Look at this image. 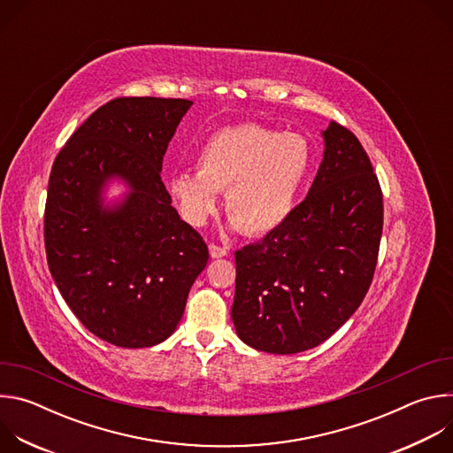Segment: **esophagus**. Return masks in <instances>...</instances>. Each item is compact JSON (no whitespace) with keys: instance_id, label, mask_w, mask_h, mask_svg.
<instances>
[{"instance_id":"34e87169","label":"esophagus","mask_w":453,"mask_h":453,"mask_svg":"<svg viewBox=\"0 0 453 453\" xmlns=\"http://www.w3.org/2000/svg\"><path fill=\"white\" fill-rule=\"evenodd\" d=\"M227 252H229V250H227L226 247L210 243V256H211V257H224V256H227Z\"/></svg>"}]
</instances>
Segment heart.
<instances>
[{
    "label": "heart",
    "instance_id": "1",
    "mask_svg": "<svg viewBox=\"0 0 453 453\" xmlns=\"http://www.w3.org/2000/svg\"><path fill=\"white\" fill-rule=\"evenodd\" d=\"M196 161L197 172L180 170L166 180L179 215L189 226H204L219 206L217 193L226 191L231 227L262 236L294 211L313 150L301 134L243 123L213 133Z\"/></svg>",
    "mask_w": 453,
    "mask_h": 453
}]
</instances>
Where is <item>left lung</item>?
Masks as SVG:
<instances>
[{"label": "left lung", "instance_id": "1", "mask_svg": "<svg viewBox=\"0 0 453 453\" xmlns=\"http://www.w3.org/2000/svg\"><path fill=\"white\" fill-rule=\"evenodd\" d=\"M306 199L262 242L236 250L231 308L247 346L294 355L330 339L372 281L383 201L353 133L332 121Z\"/></svg>", "mask_w": 453, "mask_h": 453}]
</instances>
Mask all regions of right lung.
Masks as SVG:
<instances>
[{"instance_id":"add662e5","label":"right lung","mask_w":453,"mask_h":453,"mask_svg":"<svg viewBox=\"0 0 453 453\" xmlns=\"http://www.w3.org/2000/svg\"><path fill=\"white\" fill-rule=\"evenodd\" d=\"M193 105L116 98L96 109L55 157L44 211L51 278L82 325L118 348L168 339L208 247L180 220L161 180L163 156ZM122 191L110 197V189Z\"/></svg>"}]
</instances>
